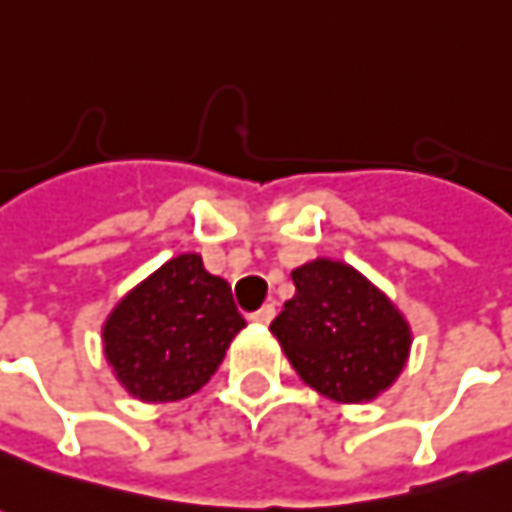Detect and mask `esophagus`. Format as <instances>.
Segmentation results:
<instances>
[{"mask_svg": "<svg viewBox=\"0 0 512 512\" xmlns=\"http://www.w3.org/2000/svg\"><path fill=\"white\" fill-rule=\"evenodd\" d=\"M273 317H276V306H273V303H267V306H262V309H256V312L250 315V320H253V323H259V326H267Z\"/></svg>", "mask_w": 512, "mask_h": 512, "instance_id": "34e87169", "label": "esophagus"}]
</instances>
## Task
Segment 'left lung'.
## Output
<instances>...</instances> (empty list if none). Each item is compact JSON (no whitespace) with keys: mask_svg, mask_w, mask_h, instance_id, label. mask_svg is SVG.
<instances>
[{"mask_svg":"<svg viewBox=\"0 0 512 512\" xmlns=\"http://www.w3.org/2000/svg\"><path fill=\"white\" fill-rule=\"evenodd\" d=\"M292 284L295 295L270 331L303 382L340 404L370 401L396 382L412 334L379 287L331 259L301 264Z\"/></svg>","mask_w":512,"mask_h":512,"instance_id":"1","label":"left lung"}]
</instances>
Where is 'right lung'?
Instances as JSON below:
<instances>
[{
  "mask_svg": "<svg viewBox=\"0 0 512 512\" xmlns=\"http://www.w3.org/2000/svg\"><path fill=\"white\" fill-rule=\"evenodd\" d=\"M242 329L228 281L211 276L197 253H181L116 303L102 348L130 396L164 404L209 382Z\"/></svg>",
  "mask_w": 512,
  "mask_h": 512,
  "instance_id": "add662e5",
  "label": "right lung"
}]
</instances>
